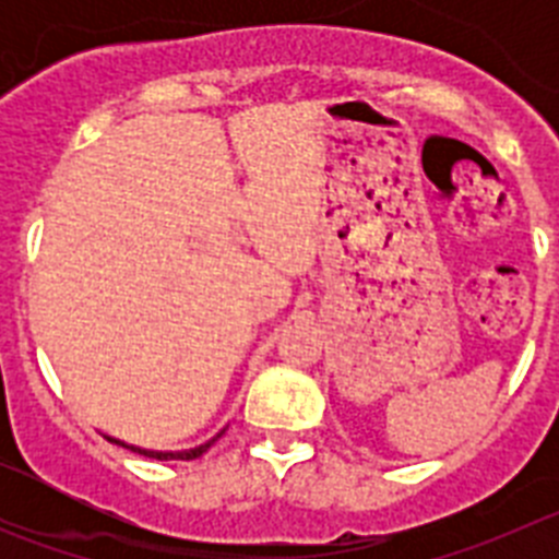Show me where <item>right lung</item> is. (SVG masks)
Segmentation results:
<instances>
[{
	"label": "right lung",
	"mask_w": 559,
	"mask_h": 559,
	"mask_svg": "<svg viewBox=\"0 0 559 559\" xmlns=\"http://www.w3.org/2000/svg\"><path fill=\"white\" fill-rule=\"evenodd\" d=\"M221 433H224V431H221ZM221 433H218V437H221ZM218 437H212L210 442H204V445H199V448H190V451H145V448L128 445V442H120V439H111V437H106V439H108V442H114V445H122V448H128V451L140 453V456H147V459H159V462H167V459H181V462H190V459L204 456V453L210 451L215 442H218Z\"/></svg>",
	"instance_id": "right-lung-1"
}]
</instances>
